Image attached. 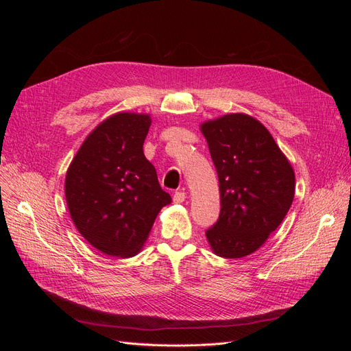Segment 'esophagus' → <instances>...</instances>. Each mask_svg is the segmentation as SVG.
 <instances>
[{"mask_svg": "<svg viewBox=\"0 0 351 351\" xmlns=\"http://www.w3.org/2000/svg\"><path fill=\"white\" fill-rule=\"evenodd\" d=\"M184 200H186V193L184 192H176L173 195V202H174V204H183Z\"/></svg>", "mask_w": 351, "mask_h": 351, "instance_id": "34e87169", "label": "esophagus"}]
</instances>
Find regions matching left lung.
<instances>
[{
    "label": "left lung",
    "mask_w": 351,
    "mask_h": 351,
    "mask_svg": "<svg viewBox=\"0 0 351 351\" xmlns=\"http://www.w3.org/2000/svg\"><path fill=\"white\" fill-rule=\"evenodd\" d=\"M219 182V218L206 230L212 250L239 259L256 252L289 212L295 178L262 123L227 114L200 124Z\"/></svg>",
    "instance_id": "8db88e82"
}]
</instances>
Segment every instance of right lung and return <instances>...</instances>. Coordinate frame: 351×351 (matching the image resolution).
<instances>
[{"label": "right lung", "instance_id": "right-lung-1", "mask_svg": "<svg viewBox=\"0 0 351 351\" xmlns=\"http://www.w3.org/2000/svg\"><path fill=\"white\" fill-rule=\"evenodd\" d=\"M147 114L117 112L83 142L67 169L66 200L80 234L95 249L130 258L142 249L171 196L143 154Z\"/></svg>", "mask_w": 351, "mask_h": 351}]
</instances>
